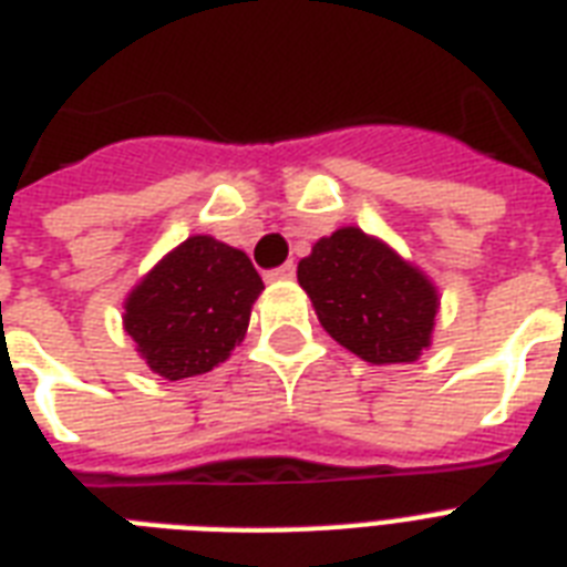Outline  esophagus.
Listing matches in <instances>:
<instances>
[{
    "label": "esophagus",
    "instance_id": "esophagus-1",
    "mask_svg": "<svg viewBox=\"0 0 567 567\" xmlns=\"http://www.w3.org/2000/svg\"><path fill=\"white\" fill-rule=\"evenodd\" d=\"M293 274H297V265H293V261H288V265L270 270V274H267V279H270V282H288V279H293Z\"/></svg>",
    "mask_w": 567,
    "mask_h": 567
}]
</instances>
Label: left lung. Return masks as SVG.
<instances>
[{
	"instance_id": "8db88e82",
	"label": "left lung",
	"mask_w": 567,
	"mask_h": 567,
	"mask_svg": "<svg viewBox=\"0 0 567 567\" xmlns=\"http://www.w3.org/2000/svg\"><path fill=\"white\" fill-rule=\"evenodd\" d=\"M297 279L323 330L360 360L416 362L431 348L437 285L380 237L336 228L297 265Z\"/></svg>"
}]
</instances>
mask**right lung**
I'll return each mask as SVG.
<instances>
[{
    "label": "right lung",
    "mask_w": 567,
    "mask_h": 567,
    "mask_svg": "<svg viewBox=\"0 0 567 567\" xmlns=\"http://www.w3.org/2000/svg\"><path fill=\"white\" fill-rule=\"evenodd\" d=\"M265 291L249 255L193 235L159 258L124 300V332L154 374L184 380L216 369L244 341Z\"/></svg>",
    "instance_id": "1"
}]
</instances>
